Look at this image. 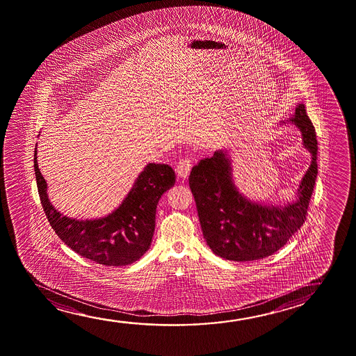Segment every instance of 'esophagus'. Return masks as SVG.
Instances as JSON below:
<instances>
[{"label": "esophagus", "mask_w": 356, "mask_h": 356, "mask_svg": "<svg viewBox=\"0 0 356 356\" xmlns=\"http://www.w3.org/2000/svg\"><path fill=\"white\" fill-rule=\"evenodd\" d=\"M191 161L189 159H183L178 162L177 165V173L181 177V179L188 178V175L191 173Z\"/></svg>", "instance_id": "obj_1"}]
</instances>
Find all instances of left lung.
<instances>
[{
    "instance_id": "1",
    "label": "left lung",
    "mask_w": 356,
    "mask_h": 356,
    "mask_svg": "<svg viewBox=\"0 0 356 356\" xmlns=\"http://www.w3.org/2000/svg\"><path fill=\"white\" fill-rule=\"evenodd\" d=\"M286 122L301 131L302 145L311 155L310 167L291 202H260L241 193L233 179L228 150L216 151L193 167L189 186L202 234L215 255L231 261L260 260L286 245L304 225L317 177L315 128L304 104L296 105V113Z\"/></svg>"
}]
</instances>
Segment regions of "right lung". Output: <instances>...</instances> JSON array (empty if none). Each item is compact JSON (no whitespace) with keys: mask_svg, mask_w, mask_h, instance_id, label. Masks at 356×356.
Returning a JSON list of instances; mask_svg holds the SVG:
<instances>
[{"mask_svg":"<svg viewBox=\"0 0 356 356\" xmlns=\"http://www.w3.org/2000/svg\"><path fill=\"white\" fill-rule=\"evenodd\" d=\"M34 154L36 184L41 205L52 229L76 254L100 265L127 266L150 249L155 232L156 207L161 196L175 186L172 167L147 163L115 210L94 220H78L60 213L47 196V184Z\"/></svg>","mask_w":356,"mask_h":356,"instance_id":"right-lung-1","label":"right lung"}]
</instances>
